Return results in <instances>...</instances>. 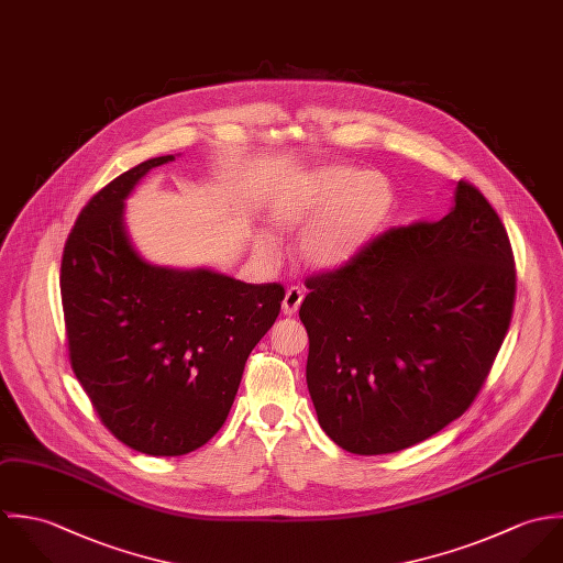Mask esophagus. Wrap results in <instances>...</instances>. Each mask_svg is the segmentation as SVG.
I'll return each instance as SVG.
<instances>
[{
    "instance_id": "1",
    "label": "esophagus",
    "mask_w": 563,
    "mask_h": 563,
    "mask_svg": "<svg viewBox=\"0 0 563 563\" xmlns=\"http://www.w3.org/2000/svg\"><path fill=\"white\" fill-rule=\"evenodd\" d=\"M302 298H305V294H302L300 287L287 289V294H285V298H283V313H285V316H294V313L298 311Z\"/></svg>"
}]
</instances>
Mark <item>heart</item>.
<instances>
[{
  "mask_svg": "<svg viewBox=\"0 0 563 563\" xmlns=\"http://www.w3.org/2000/svg\"><path fill=\"white\" fill-rule=\"evenodd\" d=\"M394 209V189L378 172L327 167L300 176L269 202V216L283 232H300V261L318 272L352 263L380 232ZM261 254H274L276 241L254 228Z\"/></svg>",
  "mask_w": 563,
  "mask_h": 563,
  "instance_id": "heart-1",
  "label": "heart"
}]
</instances>
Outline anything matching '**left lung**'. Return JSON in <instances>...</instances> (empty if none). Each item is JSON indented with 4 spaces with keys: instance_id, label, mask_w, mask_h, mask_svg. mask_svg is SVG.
Listing matches in <instances>:
<instances>
[{
    "instance_id": "8db88e82",
    "label": "left lung",
    "mask_w": 563,
    "mask_h": 563,
    "mask_svg": "<svg viewBox=\"0 0 563 563\" xmlns=\"http://www.w3.org/2000/svg\"><path fill=\"white\" fill-rule=\"evenodd\" d=\"M307 289L318 422L347 452L387 454L472 405L511 322L516 267L500 218L459 180L440 222L387 230Z\"/></svg>"
}]
</instances>
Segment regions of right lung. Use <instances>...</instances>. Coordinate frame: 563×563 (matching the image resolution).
I'll return each instance as SVG.
<instances>
[{"label": "right lung", "mask_w": 563, "mask_h": 563, "mask_svg": "<svg viewBox=\"0 0 563 563\" xmlns=\"http://www.w3.org/2000/svg\"><path fill=\"white\" fill-rule=\"evenodd\" d=\"M150 158L82 209L60 265L76 378L119 442L152 456L205 446L225 422L252 347L280 313L285 289L209 267L145 261L125 228V200Z\"/></svg>", "instance_id": "right-lung-1"}]
</instances>
